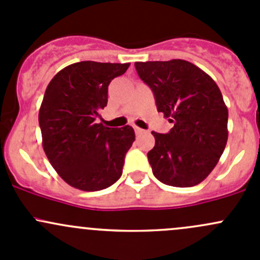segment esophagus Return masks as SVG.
Masks as SVG:
<instances>
[{
    "instance_id": "obj_1",
    "label": "esophagus",
    "mask_w": 260,
    "mask_h": 260,
    "mask_svg": "<svg viewBox=\"0 0 260 260\" xmlns=\"http://www.w3.org/2000/svg\"><path fill=\"white\" fill-rule=\"evenodd\" d=\"M135 132H136V135L140 136V135H142V133H145V129H142V128L135 127Z\"/></svg>"
}]
</instances>
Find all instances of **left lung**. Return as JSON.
<instances>
[{
	"instance_id": "obj_1",
	"label": "left lung",
	"mask_w": 260,
	"mask_h": 260,
	"mask_svg": "<svg viewBox=\"0 0 260 260\" xmlns=\"http://www.w3.org/2000/svg\"><path fill=\"white\" fill-rule=\"evenodd\" d=\"M138 77L153 91L157 111L174 127L152 132L147 153L154 177L191 187L209 176L228 142V108L211 77L186 60L136 62Z\"/></svg>"
}]
</instances>
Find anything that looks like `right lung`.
Returning a JSON list of instances; mask_svg holds the SVG:
<instances>
[{
  "label": "right lung",
  "mask_w": 260,
  "mask_h": 260,
  "mask_svg": "<svg viewBox=\"0 0 260 260\" xmlns=\"http://www.w3.org/2000/svg\"><path fill=\"white\" fill-rule=\"evenodd\" d=\"M128 67L129 62H75L60 70L46 88L39 112L44 151L73 187L99 191L122 176L135 131L129 125L104 127L96 120L108 103L109 83Z\"/></svg>",
  "instance_id": "right-lung-1"
}]
</instances>
